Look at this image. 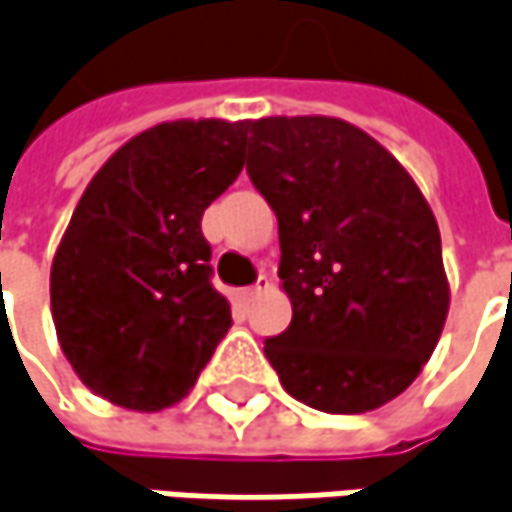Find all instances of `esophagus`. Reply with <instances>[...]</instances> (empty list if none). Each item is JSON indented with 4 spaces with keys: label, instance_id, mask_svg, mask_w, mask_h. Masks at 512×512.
<instances>
[{
    "label": "esophagus",
    "instance_id": "esophagus-1",
    "mask_svg": "<svg viewBox=\"0 0 512 512\" xmlns=\"http://www.w3.org/2000/svg\"><path fill=\"white\" fill-rule=\"evenodd\" d=\"M268 288H270L268 276H259V279H256V285H250V288H242V291H239V299H242L244 305H250L256 296L262 294V291H268Z\"/></svg>",
    "mask_w": 512,
    "mask_h": 512
}]
</instances>
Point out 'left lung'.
Masks as SVG:
<instances>
[{"instance_id":"left-lung-1","label":"left lung","mask_w":512,"mask_h":512,"mask_svg":"<svg viewBox=\"0 0 512 512\" xmlns=\"http://www.w3.org/2000/svg\"><path fill=\"white\" fill-rule=\"evenodd\" d=\"M247 175L279 221L294 320L265 340L285 392L328 415L412 386L449 311L441 233L392 152L340 117L247 120Z\"/></svg>"}]
</instances>
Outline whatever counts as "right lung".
Here are the masks:
<instances>
[{"mask_svg":"<svg viewBox=\"0 0 512 512\" xmlns=\"http://www.w3.org/2000/svg\"><path fill=\"white\" fill-rule=\"evenodd\" d=\"M244 141L247 120L158 123L91 178L51 265V314L94 395L167 409L233 325L201 216L239 178Z\"/></svg>","mask_w":512,"mask_h":512,"instance_id":"obj_1","label":"right lung"}]
</instances>
